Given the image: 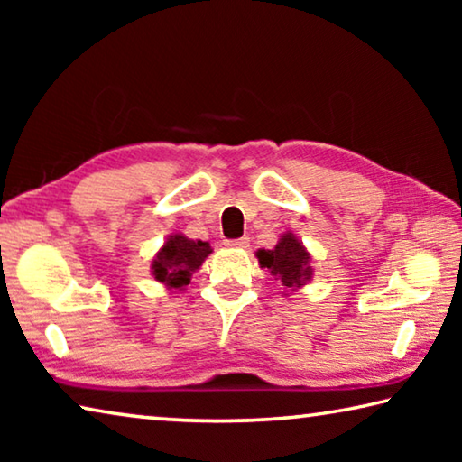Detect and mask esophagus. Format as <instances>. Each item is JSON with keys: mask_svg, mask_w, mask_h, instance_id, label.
I'll return each mask as SVG.
<instances>
[{"mask_svg": "<svg viewBox=\"0 0 462 462\" xmlns=\"http://www.w3.org/2000/svg\"><path fill=\"white\" fill-rule=\"evenodd\" d=\"M248 236H242V238H232V240H226L224 245L228 248H246L248 246Z\"/></svg>", "mask_w": 462, "mask_h": 462, "instance_id": "34e87169", "label": "esophagus"}]
</instances>
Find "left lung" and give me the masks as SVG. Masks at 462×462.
I'll return each mask as SVG.
<instances>
[{
	"label": "left lung",
	"mask_w": 462,
	"mask_h": 462,
	"mask_svg": "<svg viewBox=\"0 0 462 462\" xmlns=\"http://www.w3.org/2000/svg\"><path fill=\"white\" fill-rule=\"evenodd\" d=\"M261 267L269 269L271 275L281 281L285 289L306 285L311 277L310 254L293 234H283L279 245L273 250H259Z\"/></svg>",
	"instance_id": "obj_1"
}]
</instances>
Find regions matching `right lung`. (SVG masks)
<instances>
[{
    "mask_svg": "<svg viewBox=\"0 0 462 462\" xmlns=\"http://www.w3.org/2000/svg\"><path fill=\"white\" fill-rule=\"evenodd\" d=\"M209 253L212 248L208 242L189 240L181 234H173L152 261V275L171 289H183L189 285L191 275L201 267Z\"/></svg>",
    "mask_w": 462,
    "mask_h": 462,
    "instance_id": "add662e5",
    "label": "right lung"
}]
</instances>
